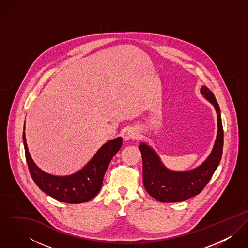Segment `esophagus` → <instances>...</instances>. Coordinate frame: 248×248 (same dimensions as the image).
Wrapping results in <instances>:
<instances>
[{
	"label": "esophagus",
	"instance_id": "obj_1",
	"mask_svg": "<svg viewBox=\"0 0 248 248\" xmlns=\"http://www.w3.org/2000/svg\"><path fill=\"white\" fill-rule=\"evenodd\" d=\"M128 135H129V137H130L131 139H137V138H138V134H137L136 131H130V132L128 133Z\"/></svg>",
	"mask_w": 248,
	"mask_h": 248
}]
</instances>
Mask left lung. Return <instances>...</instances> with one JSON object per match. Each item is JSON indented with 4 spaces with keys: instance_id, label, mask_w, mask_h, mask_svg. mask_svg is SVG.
<instances>
[{
    "instance_id": "obj_1",
    "label": "left lung",
    "mask_w": 248,
    "mask_h": 248,
    "mask_svg": "<svg viewBox=\"0 0 248 248\" xmlns=\"http://www.w3.org/2000/svg\"><path fill=\"white\" fill-rule=\"evenodd\" d=\"M202 93L212 103L217 114V135L212 153L198 168L187 172H174L163 166L157 155L141 143L143 184L154 199L162 202H177L199 195L211 179L219 164L223 148V129L220 109L212 92L203 86Z\"/></svg>"
}]
</instances>
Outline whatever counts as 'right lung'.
Returning a JSON list of instances; mask_svg holds the SVG:
<instances>
[{
	"mask_svg": "<svg viewBox=\"0 0 248 248\" xmlns=\"http://www.w3.org/2000/svg\"><path fill=\"white\" fill-rule=\"evenodd\" d=\"M23 140L29 170L37 186L53 199L73 204L88 202L99 193L107 168L122 145L121 138L109 140L79 172L67 177H56L43 172L36 166L29 153L25 132Z\"/></svg>",
	"mask_w": 248,
	"mask_h": 248,
	"instance_id": "right-lung-1",
	"label": "right lung"
}]
</instances>
